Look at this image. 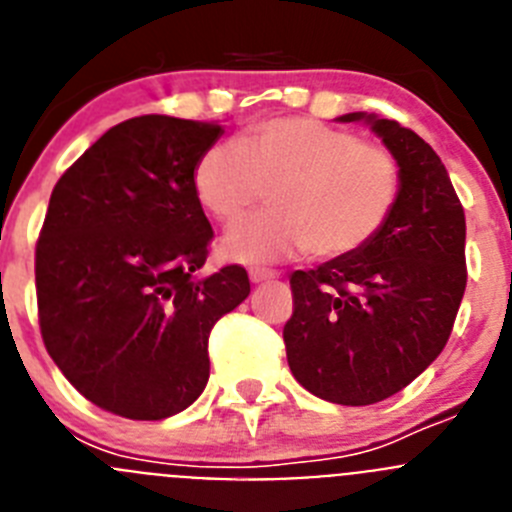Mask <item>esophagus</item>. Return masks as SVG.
Listing matches in <instances>:
<instances>
[{"mask_svg":"<svg viewBox=\"0 0 512 512\" xmlns=\"http://www.w3.org/2000/svg\"><path fill=\"white\" fill-rule=\"evenodd\" d=\"M248 279H251L253 284H264V282H274V279H277V274H274V271H264V269H251L248 271Z\"/></svg>","mask_w":512,"mask_h":512,"instance_id":"34e87169","label":"esophagus"}]
</instances>
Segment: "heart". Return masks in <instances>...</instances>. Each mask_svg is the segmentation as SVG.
<instances>
[{"label":"heart","mask_w":512,"mask_h":512,"mask_svg":"<svg viewBox=\"0 0 512 512\" xmlns=\"http://www.w3.org/2000/svg\"><path fill=\"white\" fill-rule=\"evenodd\" d=\"M200 205L233 223L271 189L274 212L225 233L230 261L264 266L300 256L343 259L382 233L402 192L395 153L312 117H274L238 143L207 148L192 174Z\"/></svg>","instance_id":"heart-1"}]
</instances>
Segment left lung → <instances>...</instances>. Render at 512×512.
Wrapping results in <instances>:
<instances>
[{
	"label": "left lung",
	"mask_w": 512,
	"mask_h": 512,
	"mask_svg": "<svg viewBox=\"0 0 512 512\" xmlns=\"http://www.w3.org/2000/svg\"><path fill=\"white\" fill-rule=\"evenodd\" d=\"M400 161L402 192L382 233L361 251L289 277L295 310L284 325L289 369L320 400L374 405L436 361L467 287V220L449 171L428 143L366 112Z\"/></svg>",
	"instance_id": "obj_1"
}]
</instances>
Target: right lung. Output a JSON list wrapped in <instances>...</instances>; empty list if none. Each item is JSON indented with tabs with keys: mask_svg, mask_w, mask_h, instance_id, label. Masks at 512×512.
Instances as JSON below:
<instances>
[{
	"mask_svg": "<svg viewBox=\"0 0 512 512\" xmlns=\"http://www.w3.org/2000/svg\"><path fill=\"white\" fill-rule=\"evenodd\" d=\"M217 122L140 115L110 128L53 187L35 248L40 333L97 408L182 413L210 379L207 338L251 292L243 266L210 277L192 174Z\"/></svg>",
	"mask_w": 512,
	"mask_h": 512,
	"instance_id": "1",
	"label": "right lung"
}]
</instances>
